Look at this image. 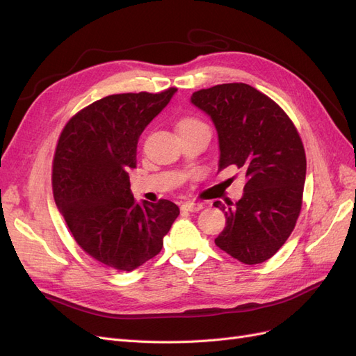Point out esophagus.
Listing matches in <instances>:
<instances>
[{"instance_id":"obj_1","label":"esophagus","mask_w":356,"mask_h":356,"mask_svg":"<svg viewBox=\"0 0 356 356\" xmlns=\"http://www.w3.org/2000/svg\"><path fill=\"white\" fill-rule=\"evenodd\" d=\"M203 208V204L202 203H193V202H187V203H184L181 207V209L182 211H187V212H197V211H200Z\"/></svg>"}]
</instances>
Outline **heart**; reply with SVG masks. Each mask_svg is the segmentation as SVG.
I'll list each match as a JSON object with an SVG mask.
<instances>
[{
    "instance_id": "b5f03b06",
    "label": "heart",
    "mask_w": 356,
    "mask_h": 356,
    "mask_svg": "<svg viewBox=\"0 0 356 356\" xmlns=\"http://www.w3.org/2000/svg\"><path fill=\"white\" fill-rule=\"evenodd\" d=\"M191 127H207V124L196 117H186L178 123V131H184V129H191Z\"/></svg>"
}]
</instances>
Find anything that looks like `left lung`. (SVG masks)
<instances>
[{"label":"left lung","instance_id":"1","mask_svg":"<svg viewBox=\"0 0 356 356\" xmlns=\"http://www.w3.org/2000/svg\"><path fill=\"white\" fill-rule=\"evenodd\" d=\"M217 129L218 170L243 172L242 197L224 207L225 227L215 245L245 264L273 257L296 227L306 179V154L289 117L245 83L217 84L191 95Z\"/></svg>","mask_w":356,"mask_h":356}]
</instances>
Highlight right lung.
Returning a JSON list of instances; mask_svg holds the SVG:
<instances>
[{
    "label": "right lung",
    "instance_id": "1",
    "mask_svg": "<svg viewBox=\"0 0 356 356\" xmlns=\"http://www.w3.org/2000/svg\"><path fill=\"white\" fill-rule=\"evenodd\" d=\"M110 95L63 127L53 159V196L83 250L115 270L132 272L163 246L179 208L170 200L136 202L129 170L144 129L175 95Z\"/></svg>",
    "mask_w": 356,
    "mask_h": 356
}]
</instances>
